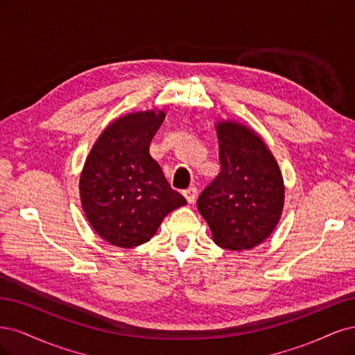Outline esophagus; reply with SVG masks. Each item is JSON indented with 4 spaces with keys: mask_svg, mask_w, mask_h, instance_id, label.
<instances>
[{
    "mask_svg": "<svg viewBox=\"0 0 355 355\" xmlns=\"http://www.w3.org/2000/svg\"><path fill=\"white\" fill-rule=\"evenodd\" d=\"M184 198L187 199L189 203H194L196 202V198H198V189L196 187H189L187 190H184Z\"/></svg>",
    "mask_w": 355,
    "mask_h": 355,
    "instance_id": "34e87169",
    "label": "esophagus"
}]
</instances>
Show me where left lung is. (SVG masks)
I'll use <instances>...</instances> for the list:
<instances>
[{
    "mask_svg": "<svg viewBox=\"0 0 355 355\" xmlns=\"http://www.w3.org/2000/svg\"><path fill=\"white\" fill-rule=\"evenodd\" d=\"M221 171L198 199L215 245L249 250L272 233L284 207L280 168L258 132L237 121L215 123Z\"/></svg>",
    "mask_w": 355,
    "mask_h": 355,
    "instance_id": "1",
    "label": "left lung"
}]
</instances>
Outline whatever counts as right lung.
I'll list each match as a JSON object with an SVG mask.
<instances>
[{
    "instance_id": "right-lung-1",
    "label": "right lung",
    "mask_w": 355,
    "mask_h": 355,
    "mask_svg": "<svg viewBox=\"0 0 355 355\" xmlns=\"http://www.w3.org/2000/svg\"><path fill=\"white\" fill-rule=\"evenodd\" d=\"M164 110H139L112 121L98 135L79 178L89 225L107 243L135 248L150 240L165 216L187 200L171 189L148 153Z\"/></svg>"
}]
</instances>
